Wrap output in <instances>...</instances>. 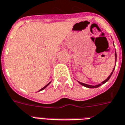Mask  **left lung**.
Masks as SVG:
<instances>
[{
  "mask_svg": "<svg viewBox=\"0 0 125 125\" xmlns=\"http://www.w3.org/2000/svg\"><path fill=\"white\" fill-rule=\"evenodd\" d=\"M115 64H116V61H117V54H116V52H115ZM114 69H115V67H114V69H113V71L112 72V73H110V75L109 76H108V78H107V79H106V80H104V82H102V83H101L98 84V85H87V84L83 83H81V82H79V83H80L82 85L84 86V87H88V88H96V87H100V86L102 85V84H104V83H106V82H107L108 81V80H110V77L112 76V73H113V72H114Z\"/></svg>",
  "mask_w": 125,
  "mask_h": 125,
  "instance_id": "left-lung-1",
  "label": "left lung"
}]
</instances>
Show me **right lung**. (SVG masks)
I'll use <instances>...</instances> for the list:
<instances>
[{"label": "right lung", "instance_id": "add662e5", "mask_svg": "<svg viewBox=\"0 0 125 125\" xmlns=\"http://www.w3.org/2000/svg\"><path fill=\"white\" fill-rule=\"evenodd\" d=\"M51 83V82H49V83H48V84H47V85H45V87H43L42 88V89H41L40 90V91H42V90H43V89H45V88H46V87H47V86H48V85H49V83Z\"/></svg>", "mask_w": 125, "mask_h": 125}]
</instances>
